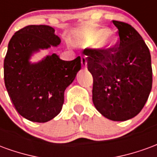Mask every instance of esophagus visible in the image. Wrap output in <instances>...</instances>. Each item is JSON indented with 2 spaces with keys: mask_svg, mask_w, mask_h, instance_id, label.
<instances>
[{
  "mask_svg": "<svg viewBox=\"0 0 157 157\" xmlns=\"http://www.w3.org/2000/svg\"><path fill=\"white\" fill-rule=\"evenodd\" d=\"M82 68L84 69H86V67H87V60H86V58L85 56L82 57Z\"/></svg>",
  "mask_w": 157,
  "mask_h": 157,
  "instance_id": "esophagus-1",
  "label": "esophagus"
}]
</instances>
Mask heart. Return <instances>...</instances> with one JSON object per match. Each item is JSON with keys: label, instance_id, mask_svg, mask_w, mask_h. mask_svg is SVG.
I'll return each mask as SVG.
<instances>
[{"label": "heart", "instance_id": "b5f03b06", "mask_svg": "<svg viewBox=\"0 0 157 157\" xmlns=\"http://www.w3.org/2000/svg\"><path fill=\"white\" fill-rule=\"evenodd\" d=\"M77 42L82 46H91L97 52L105 54L115 47L118 36L111 29L87 28L80 33Z\"/></svg>", "mask_w": 157, "mask_h": 157}]
</instances>
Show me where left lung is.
Wrapping results in <instances>:
<instances>
[{"mask_svg": "<svg viewBox=\"0 0 157 157\" xmlns=\"http://www.w3.org/2000/svg\"><path fill=\"white\" fill-rule=\"evenodd\" d=\"M119 42L109 53L85 49L93 77L92 101L113 121H125L141 111L152 87L151 58L147 45L128 23L113 21Z\"/></svg>", "mask_w": 157, "mask_h": 157, "instance_id": "1", "label": "left lung"}]
</instances>
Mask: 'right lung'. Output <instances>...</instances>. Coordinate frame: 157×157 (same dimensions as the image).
Segmentation results:
<instances>
[{"mask_svg":"<svg viewBox=\"0 0 157 157\" xmlns=\"http://www.w3.org/2000/svg\"><path fill=\"white\" fill-rule=\"evenodd\" d=\"M54 28L29 25L15 33L4 59V80L18 113L28 120L45 123L58 115L65 89L81 70V57L65 61L56 54L32 62L34 54L60 44Z\"/></svg>","mask_w":157,"mask_h":157,"instance_id":"add662e5","label":"right lung"}]
</instances>
